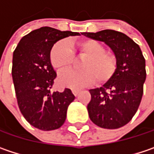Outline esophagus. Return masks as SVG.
Here are the masks:
<instances>
[{
  "instance_id": "1",
  "label": "esophagus",
  "mask_w": 154,
  "mask_h": 154,
  "mask_svg": "<svg viewBox=\"0 0 154 154\" xmlns=\"http://www.w3.org/2000/svg\"><path fill=\"white\" fill-rule=\"evenodd\" d=\"M72 92L76 96V95H78V94L80 93V90L79 89H72Z\"/></svg>"
}]
</instances>
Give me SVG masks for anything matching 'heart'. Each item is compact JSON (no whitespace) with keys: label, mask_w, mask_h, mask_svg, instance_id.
Masks as SVG:
<instances>
[{"label":"heart","mask_w":154,"mask_h":154,"mask_svg":"<svg viewBox=\"0 0 154 154\" xmlns=\"http://www.w3.org/2000/svg\"><path fill=\"white\" fill-rule=\"evenodd\" d=\"M84 58L80 63L82 70L69 71L59 77V84L68 88H81L95 81L104 84L111 79L117 68V59L114 52L106 51L102 44L94 39H83L72 42L70 45L65 40L57 42L50 51V60L59 72L72 66L74 56Z\"/></svg>","instance_id":"1"}]
</instances>
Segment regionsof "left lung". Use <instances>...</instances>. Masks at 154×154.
<instances>
[{"label": "left lung", "mask_w": 154, "mask_h": 154, "mask_svg": "<svg viewBox=\"0 0 154 154\" xmlns=\"http://www.w3.org/2000/svg\"><path fill=\"white\" fill-rule=\"evenodd\" d=\"M84 36L103 41L117 59V68L111 79L101 88L90 89L88 116L94 125L117 129L127 125L136 114L146 78V60L140 47L125 34L113 29L83 32Z\"/></svg>", "instance_id": "1"}]
</instances>
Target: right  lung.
Returning a JSON list of instances; mask_svg holds the SVG:
<instances>
[{
	"label": "right lung",
	"mask_w": 154,
	"mask_h": 154,
	"mask_svg": "<svg viewBox=\"0 0 154 154\" xmlns=\"http://www.w3.org/2000/svg\"><path fill=\"white\" fill-rule=\"evenodd\" d=\"M79 35L42 27L24 36L14 51L12 78L18 107L28 123L39 130L62 126L67 108L75 98L69 88L62 93L51 91L57 73L51 64L50 51L57 41Z\"/></svg>",
	"instance_id": "1"
}]
</instances>
